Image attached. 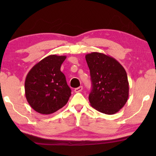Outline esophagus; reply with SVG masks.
<instances>
[{"mask_svg": "<svg viewBox=\"0 0 156 156\" xmlns=\"http://www.w3.org/2000/svg\"><path fill=\"white\" fill-rule=\"evenodd\" d=\"M82 89H83V87L81 86V87H77V88L74 89V91H75L76 93H78V92H80V91H82Z\"/></svg>", "mask_w": 156, "mask_h": 156, "instance_id": "34e87169", "label": "esophagus"}]
</instances>
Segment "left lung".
<instances>
[{
    "instance_id": "8db88e82",
    "label": "left lung",
    "mask_w": 156,
    "mask_h": 156,
    "mask_svg": "<svg viewBox=\"0 0 156 156\" xmlns=\"http://www.w3.org/2000/svg\"><path fill=\"white\" fill-rule=\"evenodd\" d=\"M85 58L92 84L89 96L91 106L103 114H116L129 98L126 72L116 59L104 53H89Z\"/></svg>"
}]
</instances>
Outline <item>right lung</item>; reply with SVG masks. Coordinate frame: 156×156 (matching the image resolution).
Returning a JSON list of instances; mask_svg holds the SVG:
<instances>
[{
    "label": "right lung",
    "mask_w": 156,
    "mask_h": 156,
    "mask_svg": "<svg viewBox=\"0 0 156 156\" xmlns=\"http://www.w3.org/2000/svg\"><path fill=\"white\" fill-rule=\"evenodd\" d=\"M66 56L51 55L32 67L25 82L30 106L41 114H51L66 105L71 96L65 74L60 71Z\"/></svg>",
    "instance_id": "add662e5"
}]
</instances>
